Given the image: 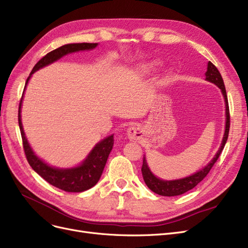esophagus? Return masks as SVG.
I'll list each match as a JSON object with an SVG mask.
<instances>
[{
    "label": "esophagus",
    "mask_w": 248,
    "mask_h": 248,
    "mask_svg": "<svg viewBox=\"0 0 248 248\" xmlns=\"http://www.w3.org/2000/svg\"><path fill=\"white\" fill-rule=\"evenodd\" d=\"M126 135H127V138L130 139V141L138 142L143 137V130L139 125H133L127 128Z\"/></svg>",
    "instance_id": "obj_1"
}]
</instances>
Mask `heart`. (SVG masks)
<instances>
[{"mask_svg": "<svg viewBox=\"0 0 248 248\" xmlns=\"http://www.w3.org/2000/svg\"><path fill=\"white\" fill-rule=\"evenodd\" d=\"M160 64V61L159 60H152V61H149V62H145L143 63H140L137 66L135 72L138 75H148L150 73L154 72L158 66Z\"/></svg>", "mask_w": 248, "mask_h": 248, "instance_id": "heart-1", "label": "heart"}]
</instances>
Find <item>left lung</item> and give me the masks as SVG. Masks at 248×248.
<instances>
[{
	"mask_svg": "<svg viewBox=\"0 0 248 248\" xmlns=\"http://www.w3.org/2000/svg\"><path fill=\"white\" fill-rule=\"evenodd\" d=\"M206 81L211 82L215 84L217 87L220 88L222 95L224 97L225 101V116H226V122H225V132L224 136L222 139V143L217 151L216 155L213 157V159L210 161V162L199 170L196 173H193L189 176L184 177V178H179V179H174V180H163L157 176H155L152 171L150 170L146 157L144 156L143 159V166H142V174L145 184L147 186L154 191L157 195L160 196H164V197H175L182 195L190 189H192L196 186H198L200 182L207 176V174L210 172L211 168L213 165L216 163V161L218 160L221 152L224 149V146L227 142L228 135H229V127H230V114H229V106H228V99H227V94H226V89H225V85L224 81L222 79V76L218 69L214 66V64L209 62H208V67H207V72H206Z\"/></svg>",
	"mask_w": 248,
	"mask_h": 248,
	"instance_id": "8db88e82",
	"label": "left lung"
}]
</instances>
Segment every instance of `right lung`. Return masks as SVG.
<instances>
[{
    "instance_id": "right-lung-1",
    "label": "right lung",
    "mask_w": 248,
    "mask_h": 248,
    "mask_svg": "<svg viewBox=\"0 0 248 248\" xmlns=\"http://www.w3.org/2000/svg\"><path fill=\"white\" fill-rule=\"evenodd\" d=\"M97 46L98 44H87V42H83V44H69L48 52L47 55L42 58L35 64L34 68L32 69L29 77L26 80L24 91L32 76V74L35 73L36 71L57 62L63 56L69 55V53L77 52L81 50H91L94 49ZM24 91L19 104L18 123L21 132V137H22L23 141L24 152L29 165L37 174H39L42 178L46 180L48 184L64 191L81 192L94 186L100 179V176L106 164L107 158H108L112 150L113 135L106 137L105 139L101 140L100 142L96 144L94 148L90 151L87 157H86L78 166L71 168H59L50 166L34 153V151L32 150L25 136L22 122H21V106H22Z\"/></svg>"
}]
</instances>
